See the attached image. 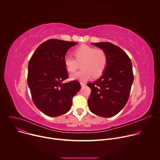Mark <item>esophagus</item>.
<instances>
[{
    "mask_svg": "<svg viewBox=\"0 0 160 160\" xmlns=\"http://www.w3.org/2000/svg\"><path fill=\"white\" fill-rule=\"evenodd\" d=\"M80 84H81V86L83 87H85L86 85V83L85 82H80Z\"/></svg>",
    "mask_w": 160,
    "mask_h": 160,
    "instance_id": "obj_1",
    "label": "esophagus"
}]
</instances>
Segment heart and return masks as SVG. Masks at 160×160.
<instances>
[{
	"label": "heart",
	"instance_id": "1",
	"mask_svg": "<svg viewBox=\"0 0 160 160\" xmlns=\"http://www.w3.org/2000/svg\"><path fill=\"white\" fill-rule=\"evenodd\" d=\"M76 59L69 54L64 57L66 70L73 72L82 63V70L71 75L72 80L86 81L92 76L98 78L101 76L107 66L108 59L106 52L101 49H96L87 45H82L74 51Z\"/></svg>",
	"mask_w": 160,
	"mask_h": 160
}]
</instances>
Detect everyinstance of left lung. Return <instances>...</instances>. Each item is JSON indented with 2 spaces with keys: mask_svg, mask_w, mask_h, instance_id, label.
<instances>
[{
  "mask_svg": "<svg viewBox=\"0 0 160 160\" xmlns=\"http://www.w3.org/2000/svg\"><path fill=\"white\" fill-rule=\"evenodd\" d=\"M106 54L108 63L102 75L88 83L91 93L88 99L90 111L109 118L118 114L127 104L133 81L132 64L128 55L110 42L92 43Z\"/></svg>",
  "mask_w": 160,
  "mask_h": 160,
  "instance_id": "left-lung-1",
  "label": "left lung"
}]
</instances>
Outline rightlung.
Wrapping results in <instances>:
<instances>
[{"label":"right lung","instance_id":"obj_1","mask_svg":"<svg viewBox=\"0 0 160 160\" xmlns=\"http://www.w3.org/2000/svg\"><path fill=\"white\" fill-rule=\"evenodd\" d=\"M77 42L49 39L33 54L28 67V85L35 106L55 117L71 109L72 99L81 88L79 82L64 83L68 78L64 63L67 51Z\"/></svg>","mask_w":160,"mask_h":160}]
</instances>
